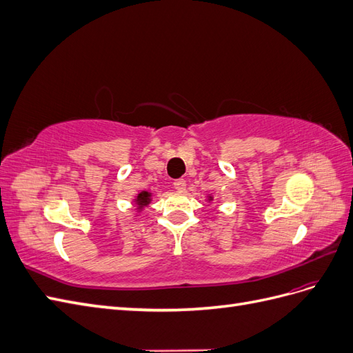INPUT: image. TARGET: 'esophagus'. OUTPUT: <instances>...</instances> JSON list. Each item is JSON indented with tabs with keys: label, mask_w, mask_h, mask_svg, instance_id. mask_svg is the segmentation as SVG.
Returning a JSON list of instances; mask_svg holds the SVG:
<instances>
[{
	"label": "esophagus",
	"mask_w": 353,
	"mask_h": 353,
	"mask_svg": "<svg viewBox=\"0 0 353 353\" xmlns=\"http://www.w3.org/2000/svg\"><path fill=\"white\" fill-rule=\"evenodd\" d=\"M174 187L176 191H179V193H183V191H185V188H187V183L184 179H175Z\"/></svg>",
	"instance_id": "1"
}]
</instances>
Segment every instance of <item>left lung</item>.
<instances>
[{
    "label": "left lung",
    "mask_w": 353,
    "mask_h": 353,
    "mask_svg": "<svg viewBox=\"0 0 353 353\" xmlns=\"http://www.w3.org/2000/svg\"><path fill=\"white\" fill-rule=\"evenodd\" d=\"M212 200H213V196H212V194H208V197H206V201H209V203H210Z\"/></svg>",
    "instance_id": "1"
}]
</instances>
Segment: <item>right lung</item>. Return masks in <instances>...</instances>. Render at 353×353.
<instances>
[{
	"instance_id": "obj_1",
	"label": "right lung",
	"mask_w": 353,
	"mask_h": 353,
	"mask_svg": "<svg viewBox=\"0 0 353 353\" xmlns=\"http://www.w3.org/2000/svg\"><path fill=\"white\" fill-rule=\"evenodd\" d=\"M152 197H153V193H150V191H145V190L140 191V193H138L132 200V203L135 205V212L141 213L144 208H147L152 203Z\"/></svg>"
}]
</instances>
